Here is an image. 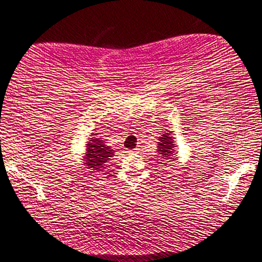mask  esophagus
<instances>
[{
	"label": "esophagus",
	"mask_w": 262,
	"mask_h": 262,
	"mask_svg": "<svg viewBox=\"0 0 262 262\" xmlns=\"http://www.w3.org/2000/svg\"><path fill=\"white\" fill-rule=\"evenodd\" d=\"M130 152H132V154H137V152H139V149H134V150H132Z\"/></svg>",
	"instance_id": "34e87169"
}]
</instances>
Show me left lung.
<instances>
[{
	"instance_id": "8db88e82",
	"label": "left lung",
	"mask_w": 262,
	"mask_h": 262,
	"mask_svg": "<svg viewBox=\"0 0 262 262\" xmlns=\"http://www.w3.org/2000/svg\"><path fill=\"white\" fill-rule=\"evenodd\" d=\"M172 132H166L158 137V147H157V152L161 155V157L164 161L172 162L176 154V141L174 137L171 135Z\"/></svg>"
}]
</instances>
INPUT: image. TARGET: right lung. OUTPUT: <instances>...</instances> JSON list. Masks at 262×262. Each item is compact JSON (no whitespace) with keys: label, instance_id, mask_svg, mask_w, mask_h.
Here are the masks:
<instances>
[{"label":"right lung","instance_id":"add662e5","mask_svg":"<svg viewBox=\"0 0 262 262\" xmlns=\"http://www.w3.org/2000/svg\"><path fill=\"white\" fill-rule=\"evenodd\" d=\"M83 155V165L89 170L97 172L101 170L105 163H107V161L114 156V150L106 145L105 142L99 137L92 136L88 139L85 143V152Z\"/></svg>","mask_w":262,"mask_h":262}]
</instances>
